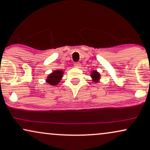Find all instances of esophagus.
Here are the masks:
<instances>
[{
	"label": "esophagus",
	"mask_w": 150,
	"mask_h": 150,
	"mask_svg": "<svg viewBox=\"0 0 150 150\" xmlns=\"http://www.w3.org/2000/svg\"><path fill=\"white\" fill-rule=\"evenodd\" d=\"M74 67H81V63H80L79 62L75 63H74Z\"/></svg>",
	"instance_id": "obj_1"
}]
</instances>
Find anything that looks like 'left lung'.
Masks as SVG:
<instances>
[{
    "label": "left lung",
    "mask_w": 150,
    "mask_h": 150,
    "mask_svg": "<svg viewBox=\"0 0 150 150\" xmlns=\"http://www.w3.org/2000/svg\"><path fill=\"white\" fill-rule=\"evenodd\" d=\"M91 76L92 79H93V81L95 82V83H97L98 80L100 79V74L97 71H93L91 72Z\"/></svg>",
    "instance_id": "obj_1"
}]
</instances>
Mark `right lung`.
I'll use <instances>...</instances> for the list:
<instances>
[{"instance_id":"obj_1","label":"right lung","mask_w":150,"mask_h":150,"mask_svg":"<svg viewBox=\"0 0 150 150\" xmlns=\"http://www.w3.org/2000/svg\"><path fill=\"white\" fill-rule=\"evenodd\" d=\"M63 71L62 70H55L52 71L47 77L46 82L51 85H57L60 82L61 78L63 77Z\"/></svg>"}]
</instances>
